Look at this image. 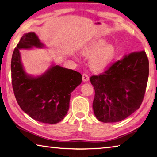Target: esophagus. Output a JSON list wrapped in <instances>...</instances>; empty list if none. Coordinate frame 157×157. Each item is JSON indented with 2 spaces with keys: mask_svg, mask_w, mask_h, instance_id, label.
Masks as SVG:
<instances>
[{
  "mask_svg": "<svg viewBox=\"0 0 157 157\" xmlns=\"http://www.w3.org/2000/svg\"><path fill=\"white\" fill-rule=\"evenodd\" d=\"M82 78H83V81L84 82H87L89 81V76L86 73L83 74V75H82Z\"/></svg>",
  "mask_w": 157,
  "mask_h": 157,
  "instance_id": "1",
  "label": "esophagus"
}]
</instances>
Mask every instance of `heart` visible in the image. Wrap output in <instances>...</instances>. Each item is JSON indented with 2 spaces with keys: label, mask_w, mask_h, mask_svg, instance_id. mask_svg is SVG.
I'll use <instances>...</instances> for the list:
<instances>
[{
  "label": "heart",
  "mask_w": 157,
  "mask_h": 157,
  "mask_svg": "<svg viewBox=\"0 0 157 157\" xmlns=\"http://www.w3.org/2000/svg\"><path fill=\"white\" fill-rule=\"evenodd\" d=\"M86 56H92L90 66L94 71L101 72L111 65L116 56L114 47L108 45L105 40H98L83 51Z\"/></svg>",
  "instance_id": "b5f03b06"
}]
</instances>
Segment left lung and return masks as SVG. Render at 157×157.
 Listing matches in <instances>:
<instances>
[{
    "mask_svg": "<svg viewBox=\"0 0 157 157\" xmlns=\"http://www.w3.org/2000/svg\"><path fill=\"white\" fill-rule=\"evenodd\" d=\"M149 75L145 51L132 52L112 63L99 75L90 77L95 94L93 110L104 123L119 122L141 106Z\"/></svg>",
    "mask_w": 157,
    "mask_h": 157,
    "instance_id": "8db88e82",
    "label": "left lung"
}]
</instances>
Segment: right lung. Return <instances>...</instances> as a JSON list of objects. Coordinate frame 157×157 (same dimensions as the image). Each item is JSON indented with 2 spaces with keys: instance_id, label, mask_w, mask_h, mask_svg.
Returning a JSON list of instances; mask_svg holds the SVG:
<instances>
[{
  "instance_id": "right-lung-1",
  "label": "right lung",
  "mask_w": 157,
  "mask_h": 157,
  "mask_svg": "<svg viewBox=\"0 0 157 157\" xmlns=\"http://www.w3.org/2000/svg\"><path fill=\"white\" fill-rule=\"evenodd\" d=\"M43 46L34 32L27 33L21 37L11 61L12 83L22 110L38 121L54 124L67 114L71 93L81 83L82 75L59 65L52 66L40 76L27 74L21 64L19 49Z\"/></svg>"
}]
</instances>
